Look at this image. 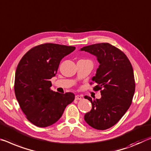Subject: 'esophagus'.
<instances>
[{
	"instance_id": "obj_1",
	"label": "esophagus",
	"mask_w": 151,
	"mask_h": 151,
	"mask_svg": "<svg viewBox=\"0 0 151 151\" xmlns=\"http://www.w3.org/2000/svg\"><path fill=\"white\" fill-rule=\"evenodd\" d=\"M81 99H82V97H81V95H75V99H76V100H81Z\"/></svg>"
}]
</instances>
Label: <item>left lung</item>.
Segmentation results:
<instances>
[{"mask_svg":"<svg viewBox=\"0 0 151 151\" xmlns=\"http://www.w3.org/2000/svg\"><path fill=\"white\" fill-rule=\"evenodd\" d=\"M96 56L99 67L92 81L101 90V97L92 100V109L85 115V120L97 130L112 127L130 107L135 91L132 66L127 56L120 50L108 43L93 44L81 48Z\"/></svg>","mask_w":151,"mask_h":151,"instance_id":"left-lung-1","label":"left lung"}]
</instances>
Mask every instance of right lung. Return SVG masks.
<instances>
[{
    "mask_svg": "<svg viewBox=\"0 0 151 151\" xmlns=\"http://www.w3.org/2000/svg\"><path fill=\"white\" fill-rule=\"evenodd\" d=\"M75 50L74 46L44 44L33 47L17 67L15 93L21 109L30 122L41 128L56 123L68 104L75 99L73 93L50 90V79L56 75L60 63Z\"/></svg>",
    "mask_w": 151,
    "mask_h": 151,
    "instance_id": "add662e5",
    "label": "right lung"
}]
</instances>
